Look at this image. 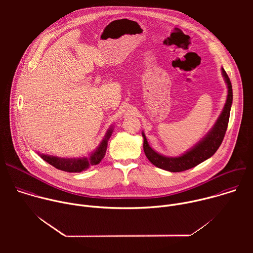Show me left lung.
<instances>
[{
	"label": "left lung",
	"instance_id": "obj_1",
	"mask_svg": "<svg viewBox=\"0 0 253 253\" xmlns=\"http://www.w3.org/2000/svg\"><path fill=\"white\" fill-rule=\"evenodd\" d=\"M221 73L227 86L226 102L219 117L216 120L213 127L192 148H190L180 156H165L158 153L152 147H150L145 134L142 132L144 152H145L146 157L153 165L170 172H181L202 163L217 151V149L221 145L227 129L233 96L231 82L223 68H221Z\"/></svg>",
	"mask_w": 253,
	"mask_h": 253
}]
</instances>
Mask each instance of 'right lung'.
<instances>
[{"label": "right lung", "instance_id": "right-lung-1", "mask_svg": "<svg viewBox=\"0 0 253 253\" xmlns=\"http://www.w3.org/2000/svg\"><path fill=\"white\" fill-rule=\"evenodd\" d=\"M113 126H110V128L107 130L103 140L100 142L98 147L91 152L88 156L78 157V158H62L58 156L43 154L38 152V154L42 157L43 160L54 166L55 168L65 171V172H82L84 170H87L90 166L97 165L101 162V160L104 158L108 146V141H109L112 133H113Z\"/></svg>", "mask_w": 253, "mask_h": 253}]
</instances>
